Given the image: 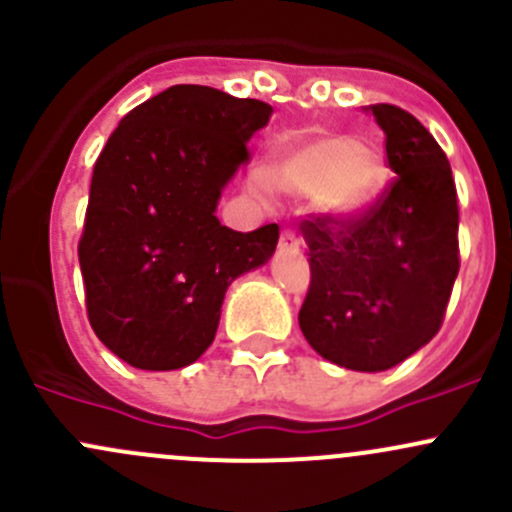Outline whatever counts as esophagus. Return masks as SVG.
Here are the masks:
<instances>
[{"mask_svg": "<svg viewBox=\"0 0 512 512\" xmlns=\"http://www.w3.org/2000/svg\"><path fill=\"white\" fill-rule=\"evenodd\" d=\"M302 247V237L294 230H282L280 235V252H297Z\"/></svg>", "mask_w": 512, "mask_h": 512, "instance_id": "34e87169", "label": "esophagus"}]
</instances>
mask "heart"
Masks as SVG:
<instances>
[{
  "instance_id": "heart-1",
  "label": "heart",
  "mask_w": 512,
  "mask_h": 512,
  "mask_svg": "<svg viewBox=\"0 0 512 512\" xmlns=\"http://www.w3.org/2000/svg\"><path fill=\"white\" fill-rule=\"evenodd\" d=\"M267 180L287 195H314L334 213H354L379 193L384 160L347 133H317L287 146L267 168Z\"/></svg>"
}]
</instances>
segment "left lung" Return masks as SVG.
Instances as JSON below:
<instances>
[{"instance_id":"left-lung-1","label":"left lung","mask_w":512,"mask_h":512,"mask_svg":"<svg viewBox=\"0 0 512 512\" xmlns=\"http://www.w3.org/2000/svg\"><path fill=\"white\" fill-rule=\"evenodd\" d=\"M396 178L361 213L299 223L309 289L299 327L317 354L354 371H386L431 342L461 267L451 165L418 118L369 106Z\"/></svg>"}]
</instances>
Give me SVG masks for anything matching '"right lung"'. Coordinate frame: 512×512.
I'll list each match as a JSON object with an SVG mask.
<instances>
[{"label":"right lung","mask_w":512,"mask_h":512,"mask_svg":"<svg viewBox=\"0 0 512 512\" xmlns=\"http://www.w3.org/2000/svg\"><path fill=\"white\" fill-rule=\"evenodd\" d=\"M270 113L257 98L170 86L128 111L96 158L79 240L86 314L126 364H193L213 344L230 282L275 252V223L237 232L215 218Z\"/></svg>","instance_id":"add662e5"}]
</instances>
